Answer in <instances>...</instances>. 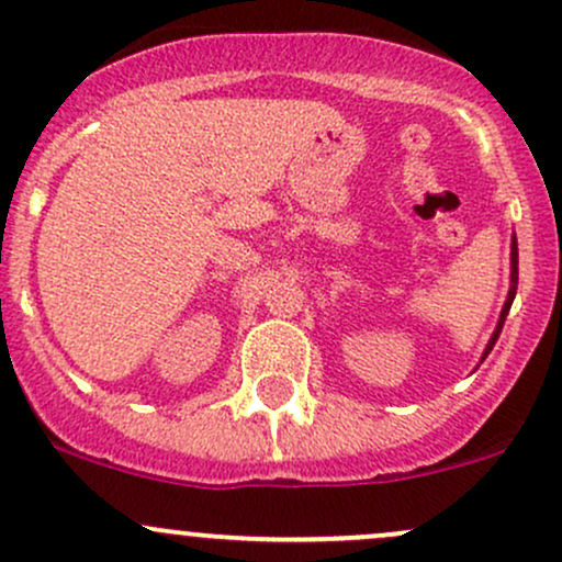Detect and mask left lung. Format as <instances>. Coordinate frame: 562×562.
Segmentation results:
<instances>
[{
  "label": "left lung",
  "mask_w": 562,
  "mask_h": 562,
  "mask_svg": "<svg viewBox=\"0 0 562 562\" xmlns=\"http://www.w3.org/2000/svg\"><path fill=\"white\" fill-rule=\"evenodd\" d=\"M515 293H517V237H515V234H512V252H509V293H507V301H504V306H502V314H498L496 330H493L491 341L485 344V351H483V357H480V362H483L485 357L491 355L493 344H496L498 333H502V328H504V319H507V314H509V306H512V301H515Z\"/></svg>",
  "instance_id": "obj_1"
}]
</instances>
